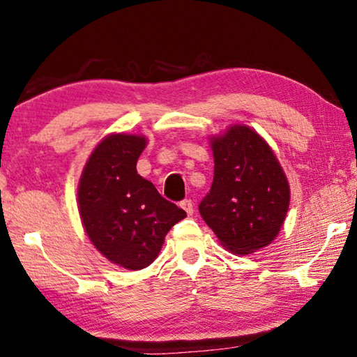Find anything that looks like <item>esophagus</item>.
I'll use <instances>...</instances> for the list:
<instances>
[{
	"instance_id": "34e87169",
	"label": "esophagus",
	"mask_w": 357,
	"mask_h": 357,
	"mask_svg": "<svg viewBox=\"0 0 357 357\" xmlns=\"http://www.w3.org/2000/svg\"><path fill=\"white\" fill-rule=\"evenodd\" d=\"M181 205V208L184 209L185 213L189 214V216H192V214H194V203H192V200L190 199H188V200H183L179 203Z\"/></svg>"
}]
</instances>
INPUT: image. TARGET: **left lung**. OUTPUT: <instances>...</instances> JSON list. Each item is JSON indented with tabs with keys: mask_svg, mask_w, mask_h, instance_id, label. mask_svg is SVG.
<instances>
[{
	"mask_svg": "<svg viewBox=\"0 0 357 357\" xmlns=\"http://www.w3.org/2000/svg\"><path fill=\"white\" fill-rule=\"evenodd\" d=\"M214 178L199 211L220 245L251 254L270 245L289 208V184L270 146L246 126L211 143Z\"/></svg>",
	"mask_w": 357,
	"mask_h": 357,
	"instance_id": "8db88e82",
	"label": "left lung"
}]
</instances>
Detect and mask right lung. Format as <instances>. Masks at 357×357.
Returning a JSON list of instances; mask_svg holds the SVG:
<instances>
[{"instance_id":"add662e5","label":"right lung","mask_w":357,"mask_h":357,"mask_svg":"<svg viewBox=\"0 0 357 357\" xmlns=\"http://www.w3.org/2000/svg\"><path fill=\"white\" fill-rule=\"evenodd\" d=\"M146 138L111 135L95 148L79 183V213L90 241L112 264L128 270L148 267L165 235L185 218L184 209L141 178L137 162Z\"/></svg>"}]
</instances>
